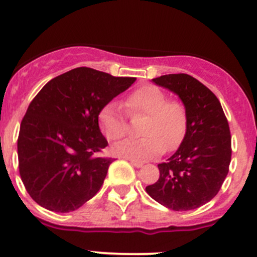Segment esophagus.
Here are the masks:
<instances>
[{
  "label": "esophagus",
  "mask_w": 257,
  "mask_h": 257,
  "mask_svg": "<svg viewBox=\"0 0 257 257\" xmlns=\"http://www.w3.org/2000/svg\"><path fill=\"white\" fill-rule=\"evenodd\" d=\"M129 162H131V164L133 165V167H136V168H142V167H143V163L138 162V160L131 159V160H129Z\"/></svg>",
  "instance_id": "34e87169"
}]
</instances>
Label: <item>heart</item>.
<instances>
[{
    "instance_id": "1",
    "label": "heart",
    "mask_w": 257,
    "mask_h": 257,
    "mask_svg": "<svg viewBox=\"0 0 257 257\" xmlns=\"http://www.w3.org/2000/svg\"><path fill=\"white\" fill-rule=\"evenodd\" d=\"M131 116L145 115L141 125L142 138L126 139L113 148L114 153L133 160L158 157L165 149L173 150L183 142L188 131V112L180 100H168L164 90L143 85L124 99ZM99 126L109 141H119L128 133V121L118 105H105L98 115Z\"/></svg>"
}]
</instances>
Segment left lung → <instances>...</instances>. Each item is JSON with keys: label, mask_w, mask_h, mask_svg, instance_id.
Masks as SVG:
<instances>
[{"label": "left lung", "mask_w": 257, "mask_h": 257, "mask_svg": "<svg viewBox=\"0 0 257 257\" xmlns=\"http://www.w3.org/2000/svg\"><path fill=\"white\" fill-rule=\"evenodd\" d=\"M179 95L188 112V131L167 163L158 164L160 177L147 193L175 211H186L211 200L229 173L231 136L216 95L185 73L152 79Z\"/></svg>", "instance_id": "8db88e82"}]
</instances>
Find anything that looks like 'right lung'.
I'll return each instance as SVG.
<instances>
[{
  "label": "right lung",
  "instance_id": "add662e5",
  "mask_svg": "<svg viewBox=\"0 0 257 257\" xmlns=\"http://www.w3.org/2000/svg\"><path fill=\"white\" fill-rule=\"evenodd\" d=\"M137 78L78 67L51 79L28 105L17 141L18 168L31 198L47 210L69 212L102 188L112 158L98 115Z\"/></svg>",
  "mask_w": 257,
  "mask_h": 257
}]
</instances>
